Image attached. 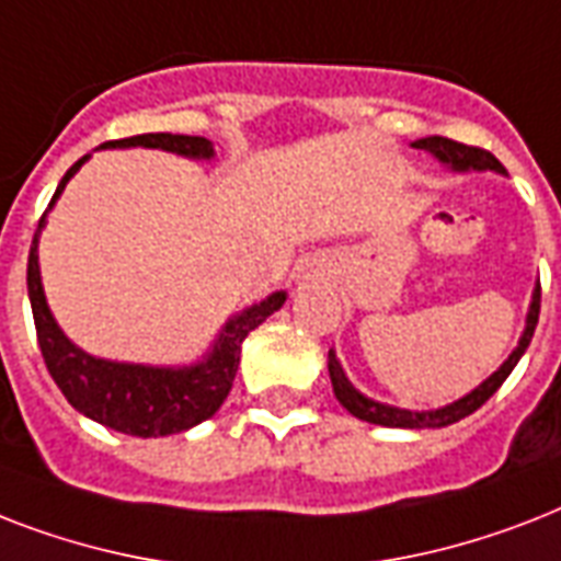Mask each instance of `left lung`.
I'll use <instances>...</instances> for the list:
<instances>
[{
    "instance_id": "left-lung-1",
    "label": "left lung",
    "mask_w": 561,
    "mask_h": 561,
    "mask_svg": "<svg viewBox=\"0 0 561 561\" xmlns=\"http://www.w3.org/2000/svg\"><path fill=\"white\" fill-rule=\"evenodd\" d=\"M413 148H422V151L434 153L436 160L445 162L448 169L454 171H497V174H504V165L492 157L483 148H474V145H462L454 142V139H445V136H427V139H416ZM539 308H541V285H536L533 290V302L530 311H527V329H524L522 341L513 350V355L501 364L497 373H492L486 381L480 383L478 390H471L469 396H462L460 401H454V404H445L439 410H401V408H390V404H381V401L367 399L364 392H358L350 383L346 373H343L341 360L334 358V352L329 350V375H332V387L334 396L341 401L343 408L350 410L352 416L364 419V422H373V425H383V427H445L454 425V422H460L469 413L480 408V404H486L489 396L506 381V375L513 373L515 364L522 360V355L527 352L533 341V332H536V323H539Z\"/></svg>"
}]
</instances>
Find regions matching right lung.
Segmentation results:
<instances>
[{
  "label": "right lung",
  "instance_id": "add662e5",
  "mask_svg": "<svg viewBox=\"0 0 561 561\" xmlns=\"http://www.w3.org/2000/svg\"><path fill=\"white\" fill-rule=\"evenodd\" d=\"M162 148V151L192 157V160H211L215 148L203 136H180V134H142L104 142L101 148ZM90 157H81L72 169L66 171L48 209L55 206L66 183L75 178ZM46 224V215L39 218L34 241L28 253V299L34 325H37V343L46 360L48 375L55 378L60 392L75 410L83 416L95 419L101 425L122 431L130 436H169L201 425L203 419L215 416V410L232 390L236 381L238 360H241V343L255 325H262L273 311H279L285 302V290H276L259 306L244 308L241 314L232 317L211 352L194 367H142V364H118V360L92 358L78 350L55 323V317L46 306L43 282H39L37 241L39 229Z\"/></svg>",
  "mask_w": 561,
  "mask_h": 561
}]
</instances>
